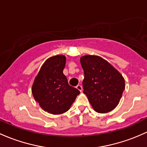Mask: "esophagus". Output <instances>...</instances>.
Segmentation results:
<instances>
[{
  "instance_id": "esophagus-1",
  "label": "esophagus",
  "mask_w": 147,
  "mask_h": 147,
  "mask_svg": "<svg viewBox=\"0 0 147 147\" xmlns=\"http://www.w3.org/2000/svg\"><path fill=\"white\" fill-rule=\"evenodd\" d=\"M76 88L78 89L79 91H80V92H82V85H80V84H78V85H77Z\"/></svg>"
}]
</instances>
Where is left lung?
Listing matches in <instances>:
<instances>
[{
	"label": "left lung",
	"mask_w": 147,
	"mask_h": 147,
	"mask_svg": "<svg viewBox=\"0 0 147 147\" xmlns=\"http://www.w3.org/2000/svg\"><path fill=\"white\" fill-rule=\"evenodd\" d=\"M84 70V94L94 110L100 113L113 111L119 103L125 87V80L112 65L97 55L80 58Z\"/></svg>",
	"instance_id": "left-lung-1"
}]
</instances>
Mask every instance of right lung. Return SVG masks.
<instances>
[{"mask_svg": "<svg viewBox=\"0 0 147 147\" xmlns=\"http://www.w3.org/2000/svg\"><path fill=\"white\" fill-rule=\"evenodd\" d=\"M65 55H57L48 58L35 78L32 92L39 106L49 113H65L80 94L78 89L69 86L63 74Z\"/></svg>", "mask_w": 147, "mask_h": 147, "instance_id": "add662e5", "label": "right lung"}]
</instances>
